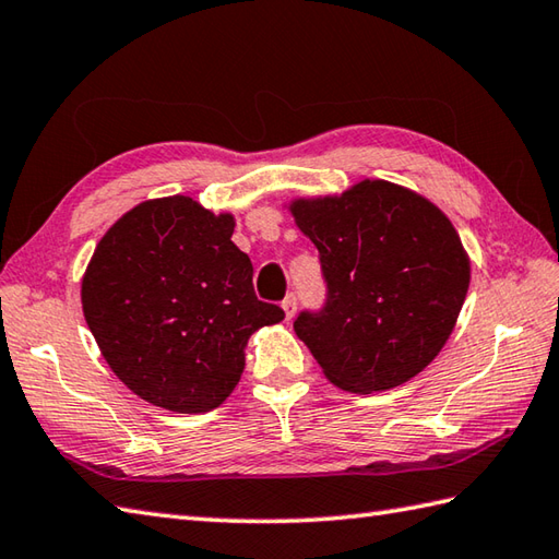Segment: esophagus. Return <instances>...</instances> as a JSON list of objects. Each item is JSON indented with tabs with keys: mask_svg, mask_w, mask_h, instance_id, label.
I'll use <instances>...</instances> for the list:
<instances>
[{
	"mask_svg": "<svg viewBox=\"0 0 559 559\" xmlns=\"http://www.w3.org/2000/svg\"><path fill=\"white\" fill-rule=\"evenodd\" d=\"M282 309H284V316H287V321H292L296 313V294H287V299L282 301Z\"/></svg>",
	"mask_w": 559,
	"mask_h": 559,
	"instance_id": "1",
	"label": "esophagus"
}]
</instances>
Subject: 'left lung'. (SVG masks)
Returning <instances> with one entry per match:
<instances>
[{"label":"left lung","mask_w":559,"mask_h":559,"mask_svg":"<svg viewBox=\"0 0 559 559\" xmlns=\"http://www.w3.org/2000/svg\"><path fill=\"white\" fill-rule=\"evenodd\" d=\"M289 210L318 248L328 289L321 311L294 321L323 373L352 393L413 379L447 345L471 284L449 216L389 180Z\"/></svg>","instance_id":"8db88e82"}]
</instances>
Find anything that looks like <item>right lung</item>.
Here are the masks:
<instances>
[{
	"mask_svg": "<svg viewBox=\"0 0 559 559\" xmlns=\"http://www.w3.org/2000/svg\"><path fill=\"white\" fill-rule=\"evenodd\" d=\"M234 216L192 198L146 200L100 238L82 280L88 330L112 373L170 413H210L236 389L248 337L284 311L260 301Z\"/></svg>",
	"mask_w": 559,
	"mask_h": 559,
	"instance_id": "1",
	"label": "right lung"
}]
</instances>
